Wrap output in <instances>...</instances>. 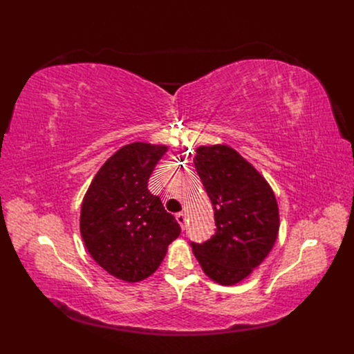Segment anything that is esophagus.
Wrapping results in <instances>:
<instances>
[{"instance_id": "34e87169", "label": "esophagus", "mask_w": 354, "mask_h": 354, "mask_svg": "<svg viewBox=\"0 0 354 354\" xmlns=\"http://www.w3.org/2000/svg\"><path fill=\"white\" fill-rule=\"evenodd\" d=\"M175 218H176V221H178V224L180 225V230L183 231V230H185V224H187V216H185V214L179 212V214L175 215Z\"/></svg>"}]
</instances>
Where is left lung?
Here are the masks:
<instances>
[{
    "instance_id": "obj_1",
    "label": "left lung",
    "mask_w": 354,
    "mask_h": 354,
    "mask_svg": "<svg viewBox=\"0 0 354 354\" xmlns=\"http://www.w3.org/2000/svg\"><path fill=\"white\" fill-rule=\"evenodd\" d=\"M196 172L211 198L215 234L191 241L202 270L219 284L244 280L270 254L278 234V207L267 180L234 149L201 146Z\"/></svg>"
}]
</instances>
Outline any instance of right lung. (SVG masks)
<instances>
[{
	"label": "right lung",
	"instance_id": "obj_1",
	"mask_svg": "<svg viewBox=\"0 0 354 354\" xmlns=\"http://www.w3.org/2000/svg\"><path fill=\"white\" fill-rule=\"evenodd\" d=\"M166 151L142 142L123 146L100 167L83 199L80 232L86 248L109 274L129 283L153 274L180 234L174 215L147 189Z\"/></svg>",
	"mask_w": 354,
	"mask_h": 354
}]
</instances>
